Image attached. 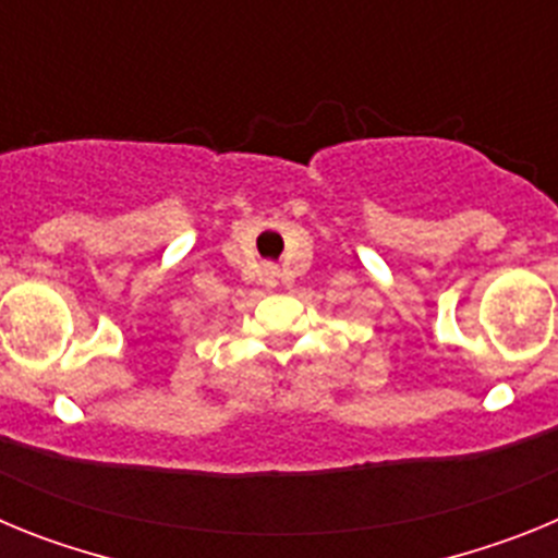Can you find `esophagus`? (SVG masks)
Masks as SVG:
<instances>
[{"label": "esophagus", "mask_w": 558, "mask_h": 558, "mask_svg": "<svg viewBox=\"0 0 558 558\" xmlns=\"http://www.w3.org/2000/svg\"><path fill=\"white\" fill-rule=\"evenodd\" d=\"M265 276H268V282H274V279H276V268H265Z\"/></svg>", "instance_id": "34e87169"}]
</instances>
